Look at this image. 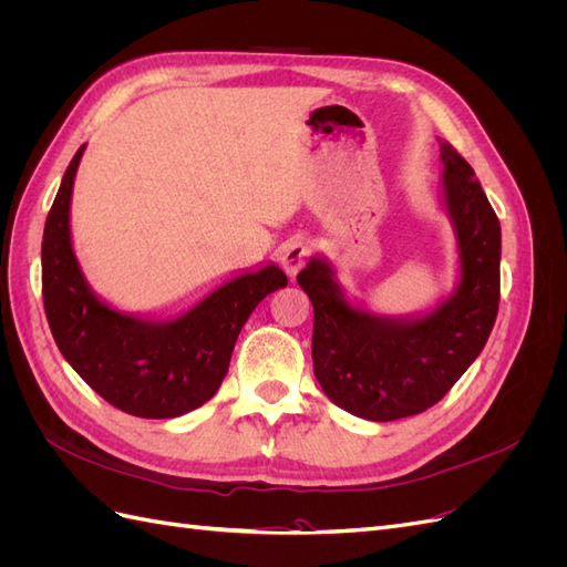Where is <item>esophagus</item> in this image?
Returning <instances> with one entry per match:
<instances>
[{
    "label": "esophagus",
    "instance_id": "34e87169",
    "mask_svg": "<svg viewBox=\"0 0 567 567\" xmlns=\"http://www.w3.org/2000/svg\"><path fill=\"white\" fill-rule=\"evenodd\" d=\"M305 257H307V244L305 241H290V244L284 246L279 262H281V267H284L288 277H296V274L305 265Z\"/></svg>",
    "mask_w": 567,
    "mask_h": 567
}]
</instances>
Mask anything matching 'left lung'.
Listing matches in <instances>:
<instances>
[{"label": "left lung", "instance_id": "8db88e82", "mask_svg": "<svg viewBox=\"0 0 567 567\" xmlns=\"http://www.w3.org/2000/svg\"><path fill=\"white\" fill-rule=\"evenodd\" d=\"M442 205L458 248L452 293L421 315L385 317L348 300L321 255L298 274L312 300L315 375L333 404L367 421H398L437 404L483 352L499 312L502 227L473 167L440 146Z\"/></svg>", "mask_w": 567, "mask_h": 567}]
</instances>
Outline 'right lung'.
I'll return each mask as SVG.
<instances>
[{"mask_svg":"<svg viewBox=\"0 0 567 567\" xmlns=\"http://www.w3.org/2000/svg\"><path fill=\"white\" fill-rule=\"evenodd\" d=\"M84 146L68 165L42 238V298L65 362L109 404L140 419H175L225 381L257 302L288 284L277 265L244 271L175 317L120 312L84 279L71 238V200Z\"/></svg>","mask_w":567,"mask_h":567,"instance_id":"add662e5","label":"right lung"}]
</instances>
